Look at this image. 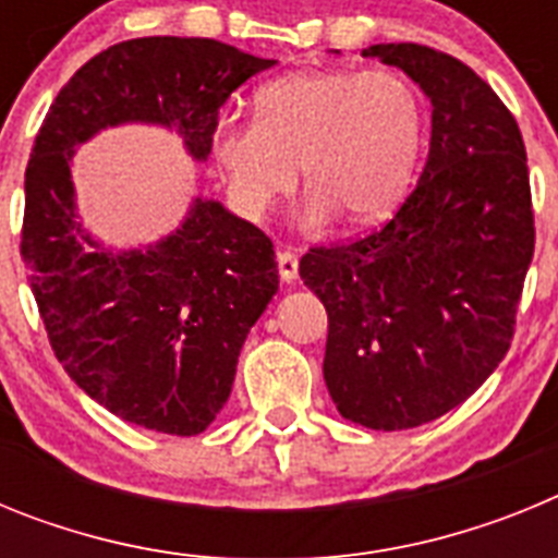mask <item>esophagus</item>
<instances>
[{
	"label": "esophagus",
	"mask_w": 558,
	"mask_h": 558,
	"mask_svg": "<svg viewBox=\"0 0 558 558\" xmlns=\"http://www.w3.org/2000/svg\"><path fill=\"white\" fill-rule=\"evenodd\" d=\"M276 263H279V276H282V282L290 284L299 279V259H295L293 251H279Z\"/></svg>",
	"instance_id": "34e87169"
}]
</instances>
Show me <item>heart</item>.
Returning <instances> with one entry per match:
<instances>
[{
	"mask_svg": "<svg viewBox=\"0 0 558 558\" xmlns=\"http://www.w3.org/2000/svg\"><path fill=\"white\" fill-rule=\"evenodd\" d=\"M422 133V97L393 69H299L256 92V120L220 122L211 153L248 218L290 195L302 165L310 218L372 226L405 195Z\"/></svg>",
	"mask_w": 558,
	"mask_h": 558,
	"instance_id": "heart-1",
	"label": "heart"
}]
</instances>
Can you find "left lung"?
<instances>
[{
	"instance_id": "left-lung-1",
	"label": "left lung",
	"mask_w": 558,
	"mask_h": 558,
	"mask_svg": "<svg viewBox=\"0 0 558 558\" xmlns=\"http://www.w3.org/2000/svg\"><path fill=\"white\" fill-rule=\"evenodd\" d=\"M363 56L430 97L427 165L386 226L310 248L299 274L327 307L324 379L340 416L408 430L470 399L509 352L536 236L529 159L466 63L425 44Z\"/></svg>"
}]
</instances>
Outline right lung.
Returning a JSON list of instances; mask_svg holds the SVG:
<instances>
[{
    "label": "right lung",
    "instance_id": "right-lung-1",
    "mask_svg": "<svg viewBox=\"0 0 558 558\" xmlns=\"http://www.w3.org/2000/svg\"><path fill=\"white\" fill-rule=\"evenodd\" d=\"M274 63L215 38H131L77 69L36 136L24 172L27 282L58 363L131 425L170 436L211 425L279 270L265 231L204 198L147 251L100 248L75 211V147L108 125L156 122L204 161L231 92Z\"/></svg>",
    "mask_w": 558,
    "mask_h": 558
}]
</instances>
